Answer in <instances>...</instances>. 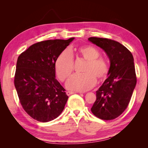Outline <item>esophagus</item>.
Segmentation results:
<instances>
[{"mask_svg":"<svg viewBox=\"0 0 148 148\" xmlns=\"http://www.w3.org/2000/svg\"><path fill=\"white\" fill-rule=\"evenodd\" d=\"M74 93H75L74 92H72V91H66V95H72V94H74Z\"/></svg>","mask_w":148,"mask_h":148,"instance_id":"obj_1","label":"esophagus"}]
</instances>
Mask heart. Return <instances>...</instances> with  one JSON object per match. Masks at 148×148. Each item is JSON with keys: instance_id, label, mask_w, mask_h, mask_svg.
<instances>
[{"instance_id": "heart-1", "label": "heart", "mask_w": 148, "mask_h": 148, "mask_svg": "<svg viewBox=\"0 0 148 148\" xmlns=\"http://www.w3.org/2000/svg\"><path fill=\"white\" fill-rule=\"evenodd\" d=\"M77 52L87 61L84 70L86 72L82 74H75L66 82L67 89L72 91H86L95 86L99 79H103L108 72V65L106 61L100 56L99 51L95 47L86 46L81 47ZM56 71L59 78L64 81L72 74L74 70V59L72 52L66 49L62 51L56 62Z\"/></svg>"}]
</instances>
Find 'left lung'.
Instances as JSON below:
<instances>
[{
    "mask_svg": "<svg viewBox=\"0 0 148 148\" xmlns=\"http://www.w3.org/2000/svg\"><path fill=\"white\" fill-rule=\"evenodd\" d=\"M88 40L103 49L110 61L108 78L96 91L91 110L101 119H116L128 106L136 84L133 56L118 42L97 37Z\"/></svg>",
    "mask_w": 148,
    "mask_h": 148,
    "instance_id": "left-lung-1",
    "label": "left lung"
}]
</instances>
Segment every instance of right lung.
I'll return each instance as SVG.
<instances>
[{
    "label": "right lung",
    "instance_id": "1",
    "mask_svg": "<svg viewBox=\"0 0 148 148\" xmlns=\"http://www.w3.org/2000/svg\"><path fill=\"white\" fill-rule=\"evenodd\" d=\"M74 39L40 42L18 57L15 87L25 111L35 120L52 121L63 111L69 97L56 78L55 64Z\"/></svg>",
    "mask_w": 148,
    "mask_h": 148
}]
</instances>
